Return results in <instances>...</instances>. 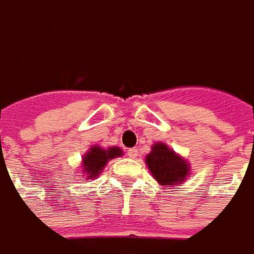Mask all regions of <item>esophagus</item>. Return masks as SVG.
Segmentation results:
<instances>
[{"label": "esophagus", "instance_id": "esophagus-1", "mask_svg": "<svg viewBox=\"0 0 254 254\" xmlns=\"http://www.w3.org/2000/svg\"><path fill=\"white\" fill-rule=\"evenodd\" d=\"M127 156H129L130 159H136V157H137V149H129V150H127Z\"/></svg>", "mask_w": 254, "mask_h": 254}]
</instances>
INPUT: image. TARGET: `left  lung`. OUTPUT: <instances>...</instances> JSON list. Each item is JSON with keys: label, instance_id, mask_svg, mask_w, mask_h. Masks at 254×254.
<instances>
[{"label": "left lung", "instance_id": "1", "mask_svg": "<svg viewBox=\"0 0 254 254\" xmlns=\"http://www.w3.org/2000/svg\"><path fill=\"white\" fill-rule=\"evenodd\" d=\"M146 164L160 186L173 187L190 177V164L166 143H154L146 156Z\"/></svg>", "mask_w": 254, "mask_h": 254}]
</instances>
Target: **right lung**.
Listing matches in <instances>:
<instances>
[{
  "label": "right lung",
  "mask_w": 254,
  "mask_h": 254,
  "mask_svg": "<svg viewBox=\"0 0 254 254\" xmlns=\"http://www.w3.org/2000/svg\"><path fill=\"white\" fill-rule=\"evenodd\" d=\"M124 152L118 146L108 147V149H102L101 146L94 144L90 147V150L83 156V163H81V174L87 176L88 179H97V176L101 171L104 170V167L107 166V163L111 159H115L122 156Z\"/></svg>",
  "instance_id": "add662e5"
}]
</instances>
